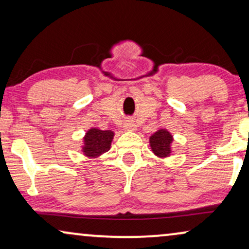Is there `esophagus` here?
Instances as JSON below:
<instances>
[{
  "label": "esophagus",
  "instance_id": "34e87169",
  "mask_svg": "<svg viewBox=\"0 0 249 249\" xmlns=\"http://www.w3.org/2000/svg\"><path fill=\"white\" fill-rule=\"evenodd\" d=\"M124 130H127V131H135L136 128H137V127H136L134 121L125 120L124 124Z\"/></svg>",
  "mask_w": 249,
  "mask_h": 249
}]
</instances>
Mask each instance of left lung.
<instances>
[{"instance_id":"obj_1","label":"left lung","mask_w":249,"mask_h":249,"mask_svg":"<svg viewBox=\"0 0 249 249\" xmlns=\"http://www.w3.org/2000/svg\"><path fill=\"white\" fill-rule=\"evenodd\" d=\"M148 141L153 154L156 158L163 160L172 154V142L175 139L168 129L160 128L158 131L151 135Z\"/></svg>"}]
</instances>
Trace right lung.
I'll use <instances>...</instances> for the list:
<instances>
[{"instance_id":"obj_1","label":"right lung","mask_w":249,"mask_h":249,"mask_svg":"<svg viewBox=\"0 0 249 249\" xmlns=\"http://www.w3.org/2000/svg\"><path fill=\"white\" fill-rule=\"evenodd\" d=\"M114 132L112 130H101L98 128H90L83 137L81 152L88 159H98L104 153L110 151Z\"/></svg>"}]
</instances>
